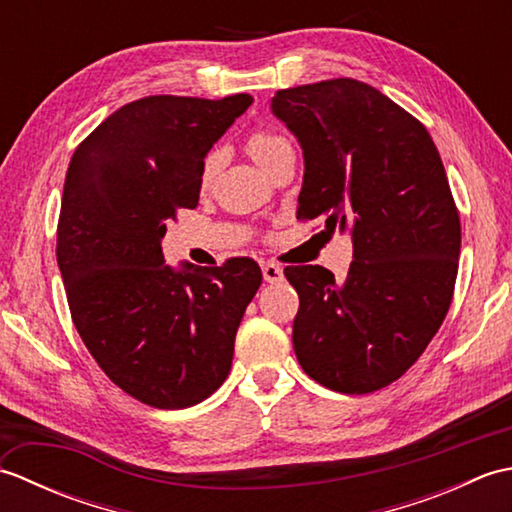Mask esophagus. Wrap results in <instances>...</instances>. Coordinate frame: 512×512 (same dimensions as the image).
<instances>
[{"mask_svg":"<svg viewBox=\"0 0 512 512\" xmlns=\"http://www.w3.org/2000/svg\"><path fill=\"white\" fill-rule=\"evenodd\" d=\"M262 275H264V281H268V284H277V281L284 279V268H281L279 264H273V262H264L262 264Z\"/></svg>","mask_w":512,"mask_h":512,"instance_id":"esophagus-1","label":"esophagus"}]
</instances>
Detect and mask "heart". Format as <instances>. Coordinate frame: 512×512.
<instances>
[{"label": "heart", "instance_id": "heart-1", "mask_svg": "<svg viewBox=\"0 0 512 512\" xmlns=\"http://www.w3.org/2000/svg\"><path fill=\"white\" fill-rule=\"evenodd\" d=\"M288 145L290 143L284 136L277 132H270V129H257V132L250 134L246 140L248 154L259 167H264L279 149H284ZM220 165H222V154L220 151H211V154L206 156L204 167H202V182L204 184H209L215 178V173H217V169H220Z\"/></svg>", "mask_w": 512, "mask_h": 512}]
</instances>
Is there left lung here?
Masks as SVG:
<instances>
[{
    "label": "left lung",
    "instance_id": "obj_1",
    "mask_svg": "<svg viewBox=\"0 0 512 512\" xmlns=\"http://www.w3.org/2000/svg\"><path fill=\"white\" fill-rule=\"evenodd\" d=\"M270 110L303 149L297 217L350 231L345 281L288 266L299 292L297 361L319 385L369 394L394 383L447 317L460 215L427 129L376 88L330 79L279 90Z\"/></svg>",
    "mask_w": 512,
    "mask_h": 512
}]
</instances>
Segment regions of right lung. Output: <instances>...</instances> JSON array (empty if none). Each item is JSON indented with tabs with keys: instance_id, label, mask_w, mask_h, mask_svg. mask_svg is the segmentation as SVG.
<instances>
[{
	"instance_id": "1",
	"label": "right lung",
	"mask_w": 512,
	"mask_h": 512,
	"mask_svg": "<svg viewBox=\"0 0 512 512\" xmlns=\"http://www.w3.org/2000/svg\"><path fill=\"white\" fill-rule=\"evenodd\" d=\"M250 103L145 96L107 116L70 160L57 264L72 321L107 378L149 407L198 405L224 383L262 284L248 257L176 270L160 246L167 222L198 206L204 156Z\"/></svg>"
}]
</instances>
